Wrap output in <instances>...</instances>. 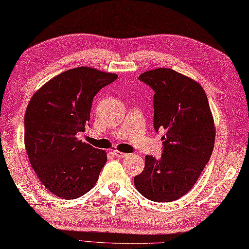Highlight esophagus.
<instances>
[{"instance_id": "obj_1", "label": "esophagus", "mask_w": 249, "mask_h": 249, "mask_svg": "<svg viewBox=\"0 0 249 249\" xmlns=\"http://www.w3.org/2000/svg\"><path fill=\"white\" fill-rule=\"evenodd\" d=\"M113 154H114L115 157H117V158H125L126 156H129V154L119 152V150H114V152H113Z\"/></svg>"}]
</instances>
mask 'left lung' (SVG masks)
<instances>
[{
    "label": "left lung",
    "mask_w": 249,
    "mask_h": 249,
    "mask_svg": "<svg viewBox=\"0 0 249 249\" xmlns=\"http://www.w3.org/2000/svg\"><path fill=\"white\" fill-rule=\"evenodd\" d=\"M139 80L154 89V127L165 136L161 158L146 156L134 184L149 200H177L192 189L213 152L216 130L208 97L198 82L171 69L145 71Z\"/></svg>",
    "instance_id": "left-lung-1"
}]
</instances>
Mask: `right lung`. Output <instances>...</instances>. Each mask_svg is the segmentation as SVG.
Instances as JSON below:
<instances>
[{
	"mask_svg": "<svg viewBox=\"0 0 249 249\" xmlns=\"http://www.w3.org/2000/svg\"><path fill=\"white\" fill-rule=\"evenodd\" d=\"M116 73L81 66L51 79L33 94L25 114V146L32 168L56 196L87 193L107 162L103 149L77 137L90 119L92 100Z\"/></svg>",
	"mask_w": 249,
	"mask_h": 249,
	"instance_id": "right-lung-1",
	"label": "right lung"
}]
</instances>
